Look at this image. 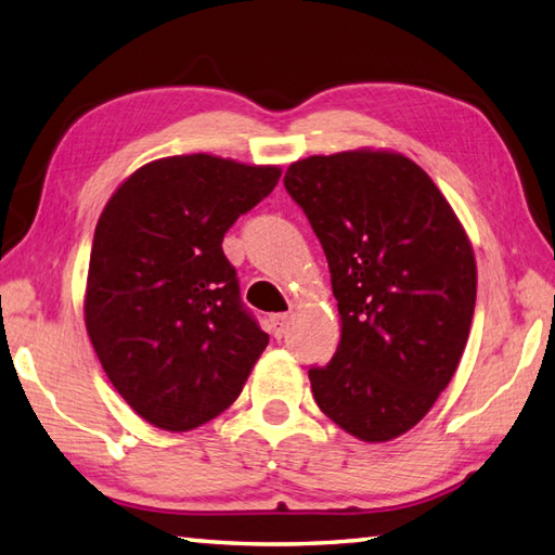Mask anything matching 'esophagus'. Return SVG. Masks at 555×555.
<instances>
[{
    "instance_id": "esophagus-1",
    "label": "esophagus",
    "mask_w": 555,
    "mask_h": 555,
    "mask_svg": "<svg viewBox=\"0 0 555 555\" xmlns=\"http://www.w3.org/2000/svg\"><path fill=\"white\" fill-rule=\"evenodd\" d=\"M288 320H291V314H271L269 317V328H271V334H274L276 338H281L286 334V328H288Z\"/></svg>"
}]
</instances>
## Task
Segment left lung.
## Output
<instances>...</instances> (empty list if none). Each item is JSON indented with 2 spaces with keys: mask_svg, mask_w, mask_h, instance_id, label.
Segmentation results:
<instances>
[{
  "mask_svg": "<svg viewBox=\"0 0 555 555\" xmlns=\"http://www.w3.org/2000/svg\"><path fill=\"white\" fill-rule=\"evenodd\" d=\"M284 185L320 238L340 314L317 405L360 441H391L453 379L477 300L463 223L400 152L348 150L293 162Z\"/></svg>",
  "mask_w": 555,
  "mask_h": 555,
  "instance_id": "8db88e82",
  "label": "left lung"
}]
</instances>
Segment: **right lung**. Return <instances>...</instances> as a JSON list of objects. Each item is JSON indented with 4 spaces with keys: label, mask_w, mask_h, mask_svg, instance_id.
Listing matches in <instances>:
<instances>
[{
    "label": "right lung",
    "mask_w": 555,
    "mask_h": 555,
    "mask_svg": "<svg viewBox=\"0 0 555 555\" xmlns=\"http://www.w3.org/2000/svg\"><path fill=\"white\" fill-rule=\"evenodd\" d=\"M279 176L205 152L164 157L128 176L102 209L86 328L112 386L159 429L191 431L221 415L269 344L221 241Z\"/></svg>",
    "instance_id": "obj_1"
}]
</instances>
